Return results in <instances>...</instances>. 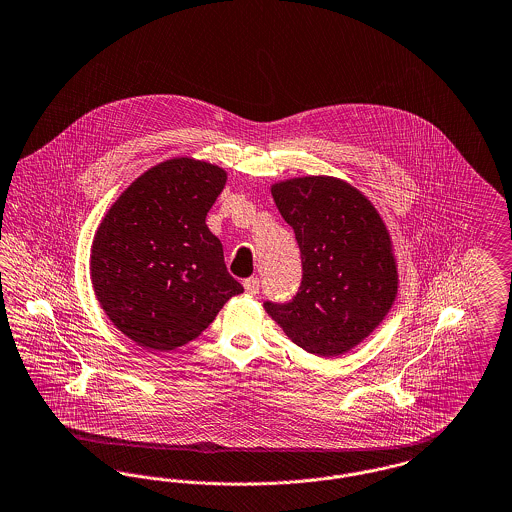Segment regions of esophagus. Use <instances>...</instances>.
<instances>
[{"instance_id":"obj_1","label":"esophagus","mask_w":512,"mask_h":512,"mask_svg":"<svg viewBox=\"0 0 512 512\" xmlns=\"http://www.w3.org/2000/svg\"><path fill=\"white\" fill-rule=\"evenodd\" d=\"M243 288H245V292H247L249 296H255V294H259V290H261V282H259V278H247V280L243 282Z\"/></svg>"}]
</instances>
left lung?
Wrapping results in <instances>:
<instances>
[{
    "label": "left lung",
    "instance_id": "left-lung-1",
    "mask_svg": "<svg viewBox=\"0 0 512 512\" xmlns=\"http://www.w3.org/2000/svg\"><path fill=\"white\" fill-rule=\"evenodd\" d=\"M301 253L298 294L265 309L309 354L340 356L379 327L398 292L389 230L371 201L346 181L305 176L272 185Z\"/></svg>",
    "mask_w": 512,
    "mask_h": 512
}]
</instances>
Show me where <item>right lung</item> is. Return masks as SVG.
I'll use <instances>...</instances> for the list:
<instances>
[{
  "label": "right lung",
  "mask_w": 512,
  "mask_h": 512,
  "mask_svg": "<svg viewBox=\"0 0 512 512\" xmlns=\"http://www.w3.org/2000/svg\"><path fill=\"white\" fill-rule=\"evenodd\" d=\"M224 185L222 168L172 158L133 181L100 222L92 288L108 319L139 346L180 348L243 292L205 222Z\"/></svg>",
  "instance_id": "1"
}]
</instances>
